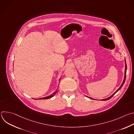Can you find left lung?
<instances>
[{"label":"left lung","mask_w":134,"mask_h":134,"mask_svg":"<svg viewBox=\"0 0 134 134\" xmlns=\"http://www.w3.org/2000/svg\"><path fill=\"white\" fill-rule=\"evenodd\" d=\"M126 71H127V65H126V60H125V77H124V81H123V82H122V84H121V85L120 86V87L117 90V91L114 93L113 94H112L111 97H110L109 98H107V99H103V100H103V101H107V100H109L110 99H111L113 95L115 94L121 87H122V86H123V85H124V83H125V80H126ZM90 98V99H92V98Z\"/></svg>","instance_id":"1"}]
</instances>
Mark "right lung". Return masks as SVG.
<instances>
[{
  "label": "right lung",
  "mask_w": 134,
  "mask_h": 134,
  "mask_svg": "<svg viewBox=\"0 0 134 134\" xmlns=\"http://www.w3.org/2000/svg\"><path fill=\"white\" fill-rule=\"evenodd\" d=\"M56 93V92H54L52 95H50V96H48V97H44V98H40V99H50V98H51L52 97H53V95Z\"/></svg>",
  "instance_id": "right-lung-1"
}]
</instances>
